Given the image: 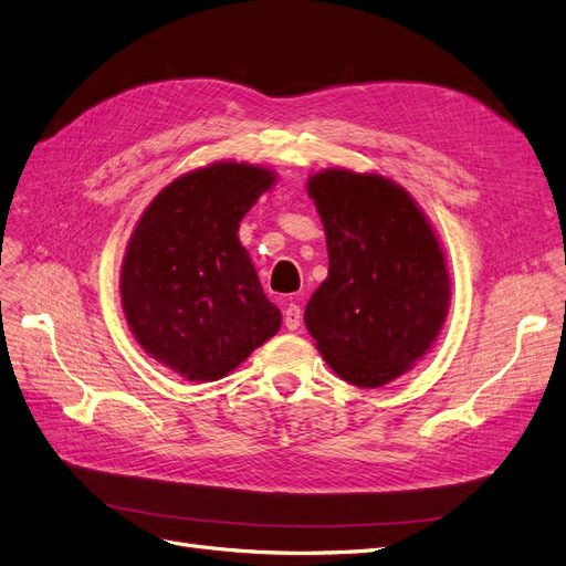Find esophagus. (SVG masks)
Returning a JSON list of instances; mask_svg holds the SVG:
<instances>
[{
  "mask_svg": "<svg viewBox=\"0 0 566 566\" xmlns=\"http://www.w3.org/2000/svg\"><path fill=\"white\" fill-rule=\"evenodd\" d=\"M283 323H285L287 331H297V328H300V325H302V310H300V304L290 302V304L285 306Z\"/></svg>",
  "mask_w": 566,
  "mask_h": 566,
  "instance_id": "34e87169",
  "label": "esophagus"
}]
</instances>
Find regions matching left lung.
<instances>
[{
  "mask_svg": "<svg viewBox=\"0 0 566 566\" xmlns=\"http://www.w3.org/2000/svg\"><path fill=\"white\" fill-rule=\"evenodd\" d=\"M306 191L331 264L304 325L342 380L382 387L416 366L447 321V256L416 200L391 179L335 167L314 175Z\"/></svg>",
  "mask_w": 566,
  "mask_h": 566,
  "instance_id": "obj_1",
  "label": "left lung"
}]
</instances>
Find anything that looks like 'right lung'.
Returning <instances> with one entry per match:
<instances>
[{"label": "right lung", "instance_id": "obj_1", "mask_svg": "<svg viewBox=\"0 0 566 566\" xmlns=\"http://www.w3.org/2000/svg\"><path fill=\"white\" fill-rule=\"evenodd\" d=\"M276 181L266 167L214 163L150 200L119 273L123 310L136 342L191 382L241 366L281 328L238 227Z\"/></svg>", "mask_w": 566, "mask_h": 566}]
</instances>
